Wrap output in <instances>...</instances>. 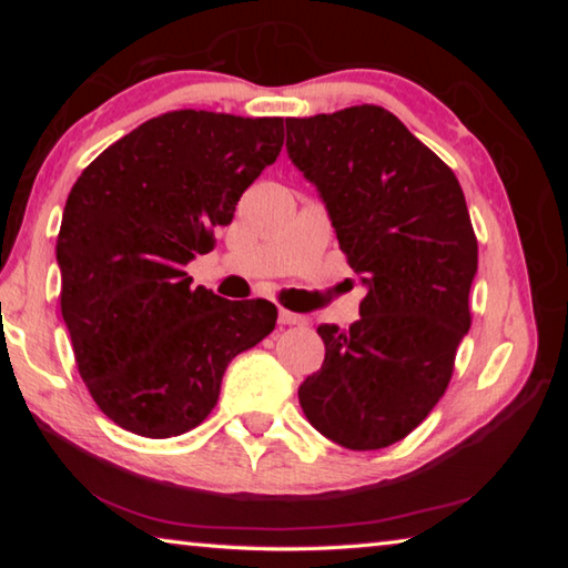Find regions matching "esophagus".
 Instances as JSON below:
<instances>
[{
    "label": "esophagus",
    "instance_id": "1",
    "mask_svg": "<svg viewBox=\"0 0 568 568\" xmlns=\"http://www.w3.org/2000/svg\"><path fill=\"white\" fill-rule=\"evenodd\" d=\"M277 321H281V325H305L307 323L305 315L291 313V311H285V307H281V313H277Z\"/></svg>",
    "mask_w": 568,
    "mask_h": 568
}]
</instances>
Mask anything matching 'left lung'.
<instances>
[{
  "instance_id": "8db88e82",
  "label": "left lung",
  "mask_w": 568,
  "mask_h": 568,
  "mask_svg": "<svg viewBox=\"0 0 568 568\" xmlns=\"http://www.w3.org/2000/svg\"><path fill=\"white\" fill-rule=\"evenodd\" d=\"M287 155L315 182L368 295L348 331L321 325L325 361L297 390L325 438L398 444L444 396L470 328L478 240L444 160L378 104L285 118Z\"/></svg>"
}]
</instances>
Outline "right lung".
Masks as SVG:
<instances>
[{"mask_svg": "<svg viewBox=\"0 0 568 568\" xmlns=\"http://www.w3.org/2000/svg\"><path fill=\"white\" fill-rule=\"evenodd\" d=\"M281 148L283 118L172 110L77 178L57 237L62 318L90 396L130 434L200 426L227 363L273 333V303L192 287L185 265Z\"/></svg>", "mask_w": 568, "mask_h": 568, "instance_id": "obj_1", "label": "right lung"}]
</instances>
